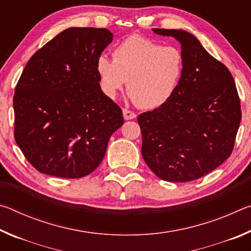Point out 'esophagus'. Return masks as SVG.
<instances>
[{
    "label": "esophagus",
    "mask_w": 251,
    "mask_h": 251,
    "mask_svg": "<svg viewBox=\"0 0 251 251\" xmlns=\"http://www.w3.org/2000/svg\"><path fill=\"white\" fill-rule=\"evenodd\" d=\"M123 115H124V118L126 121L135 120V118H136V114L134 112H131V110L127 109V108L123 109Z\"/></svg>",
    "instance_id": "34e87169"
}]
</instances>
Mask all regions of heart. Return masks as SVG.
<instances>
[{
	"instance_id": "1",
	"label": "heart",
	"mask_w": 251,
	"mask_h": 251,
	"mask_svg": "<svg viewBox=\"0 0 251 251\" xmlns=\"http://www.w3.org/2000/svg\"><path fill=\"white\" fill-rule=\"evenodd\" d=\"M185 57L177 46H163L142 36H129L113 50V59L96 61L101 91L114 99L127 83L130 99L144 109H156L175 94L184 75Z\"/></svg>"
}]
</instances>
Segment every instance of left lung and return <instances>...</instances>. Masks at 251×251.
Here are the masks:
<instances>
[{
  "label": "left lung",
  "mask_w": 251,
  "mask_h": 251,
  "mask_svg": "<svg viewBox=\"0 0 251 251\" xmlns=\"http://www.w3.org/2000/svg\"><path fill=\"white\" fill-rule=\"evenodd\" d=\"M152 31L179 42L185 70L172 99L138 116L142 155L160 179L192 181L230 156L241 121L240 100L230 72L193 34L182 29Z\"/></svg>",
  "instance_id": "1"
}]
</instances>
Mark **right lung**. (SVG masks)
I'll list each match as a JSON object with an SVG mask.
<instances>
[{
  "mask_svg": "<svg viewBox=\"0 0 251 251\" xmlns=\"http://www.w3.org/2000/svg\"><path fill=\"white\" fill-rule=\"evenodd\" d=\"M113 41L106 28L70 27L29 58L15 87L14 138L42 174L80 178L99 167L124 124L100 86L96 61Z\"/></svg>",
  "mask_w": 251,
  "mask_h": 251,
  "instance_id": "obj_1",
  "label": "right lung"
}]
</instances>
